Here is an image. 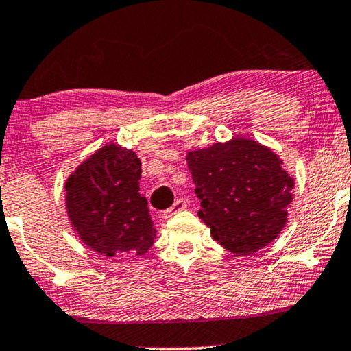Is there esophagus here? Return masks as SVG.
I'll list each match as a JSON object with an SVG mask.
<instances>
[{
    "label": "esophagus",
    "mask_w": 351,
    "mask_h": 351,
    "mask_svg": "<svg viewBox=\"0 0 351 351\" xmlns=\"http://www.w3.org/2000/svg\"><path fill=\"white\" fill-rule=\"evenodd\" d=\"M185 208H186V201L184 198H179L174 204L171 206L169 209L165 210V214H162V215H165V219H171L172 215H176L177 213H180V210H184Z\"/></svg>",
    "instance_id": "obj_1"
}]
</instances>
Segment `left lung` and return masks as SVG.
<instances>
[{"label":"left lung","instance_id":"1","mask_svg":"<svg viewBox=\"0 0 351 351\" xmlns=\"http://www.w3.org/2000/svg\"><path fill=\"white\" fill-rule=\"evenodd\" d=\"M186 165L201 199L199 219L227 251L247 256L281 233L294 180L275 152L234 137L189 152Z\"/></svg>","mask_w":351,"mask_h":351}]
</instances>
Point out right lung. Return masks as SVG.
Wrapping results in <instances>:
<instances>
[{
	"label": "right lung",
	"instance_id": "1",
	"mask_svg": "<svg viewBox=\"0 0 351 351\" xmlns=\"http://www.w3.org/2000/svg\"><path fill=\"white\" fill-rule=\"evenodd\" d=\"M141 166L132 150L110 143L65 182L70 223L81 241L102 256H142L156 237L147 199L138 193Z\"/></svg>",
	"mask_w": 351,
	"mask_h": 351
}]
</instances>
